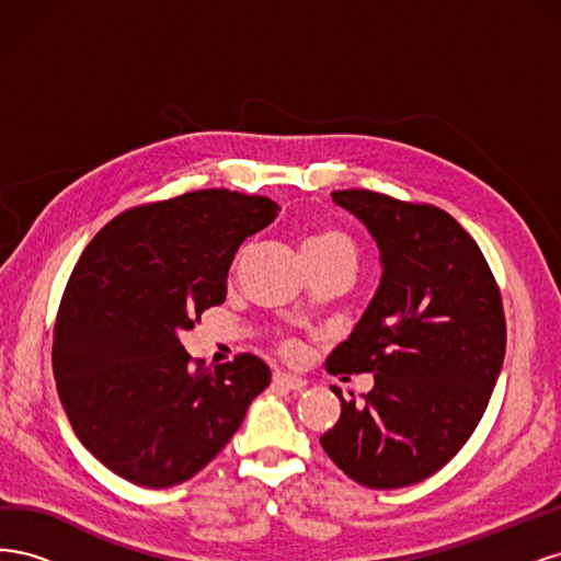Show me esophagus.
Listing matches in <instances>:
<instances>
[{
  "instance_id": "34e87169",
  "label": "esophagus",
  "mask_w": 561,
  "mask_h": 561,
  "mask_svg": "<svg viewBox=\"0 0 561 561\" xmlns=\"http://www.w3.org/2000/svg\"><path fill=\"white\" fill-rule=\"evenodd\" d=\"M274 383H276L278 388H285V390H304V388L309 386L301 377L285 375V371H276V375H274Z\"/></svg>"
}]
</instances>
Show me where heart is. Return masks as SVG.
<instances>
[{"label": "heart", "mask_w": 561, "mask_h": 561, "mask_svg": "<svg viewBox=\"0 0 561 561\" xmlns=\"http://www.w3.org/2000/svg\"><path fill=\"white\" fill-rule=\"evenodd\" d=\"M304 252L313 254H355V245L342 231H318L311 239L304 243Z\"/></svg>", "instance_id": "heart-1"}]
</instances>
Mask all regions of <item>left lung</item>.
<instances>
[{"label": "left lung", "instance_id": "left-lung-1", "mask_svg": "<svg viewBox=\"0 0 561 561\" xmlns=\"http://www.w3.org/2000/svg\"><path fill=\"white\" fill-rule=\"evenodd\" d=\"M332 198L371 233L381 280L325 365L330 375L369 371L375 388L355 402L332 386L342 416L320 445L351 480L398 489L447 466L478 428L505 355L503 301L449 213L367 190Z\"/></svg>", "mask_w": 561, "mask_h": 561}]
</instances>
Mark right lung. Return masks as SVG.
<instances>
[{
  "label": "right lung",
  "mask_w": 561,
  "mask_h": 561,
  "mask_svg": "<svg viewBox=\"0 0 561 561\" xmlns=\"http://www.w3.org/2000/svg\"><path fill=\"white\" fill-rule=\"evenodd\" d=\"M276 215L271 198L201 190L122 213L83 250L58 309L54 377L81 445L118 478H194L268 386L250 353L192 367L180 332L225 301L236 250Z\"/></svg>",
  "instance_id": "1"
}]
</instances>
